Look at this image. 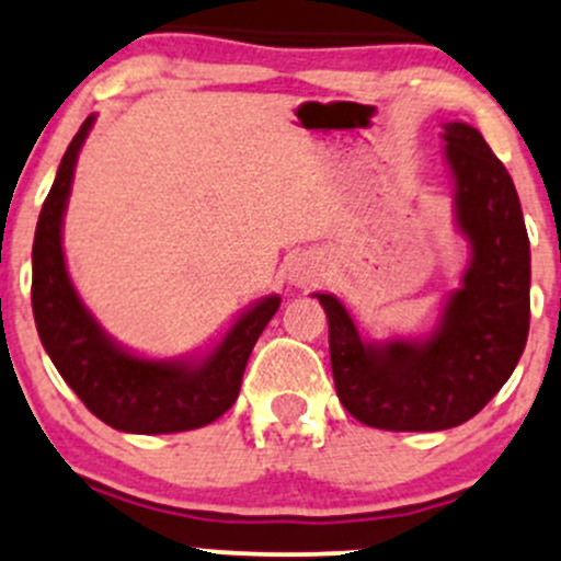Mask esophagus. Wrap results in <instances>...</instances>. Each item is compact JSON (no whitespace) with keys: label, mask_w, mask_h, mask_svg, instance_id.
Returning <instances> with one entry per match:
<instances>
[{"label":"esophagus","mask_w":561,"mask_h":561,"mask_svg":"<svg viewBox=\"0 0 561 561\" xmlns=\"http://www.w3.org/2000/svg\"><path fill=\"white\" fill-rule=\"evenodd\" d=\"M287 276H290V282L295 287H309L311 282L319 276L317 257H311V255L295 257V261L290 263V271H287Z\"/></svg>","instance_id":"esophagus-1"}]
</instances>
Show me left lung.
<instances>
[{
	"label": "left lung",
	"mask_w": 561,
	"mask_h": 561,
	"mask_svg": "<svg viewBox=\"0 0 561 561\" xmlns=\"http://www.w3.org/2000/svg\"><path fill=\"white\" fill-rule=\"evenodd\" d=\"M442 140L455 226L471 257L436 328L426 337L367 341L335 295L313 293L328 313L337 399L373 428L466 423L511 378L530 330V239L514 181L477 127L447 122Z\"/></svg>",
	"instance_id": "1"
}]
</instances>
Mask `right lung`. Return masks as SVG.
Masks as SVG:
<instances>
[{
	"label": "right lung",
	"instance_id": "obj_1",
	"mask_svg": "<svg viewBox=\"0 0 561 561\" xmlns=\"http://www.w3.org/2000/svg\"><path fill=\"white\" fill-rule=\"evenodd\" d=\"M95 116H88L60 159L58 175L42 205L31 250V306L39 341L92 415L127 434H175L218 421L237 402L250 351L279 295H266L207 354L149 359L114 341L82 304L64 257V213L73 168Z\"/></svg>",
	"mask_w": 561,
	"mask_h": 561
}]
</instances>
